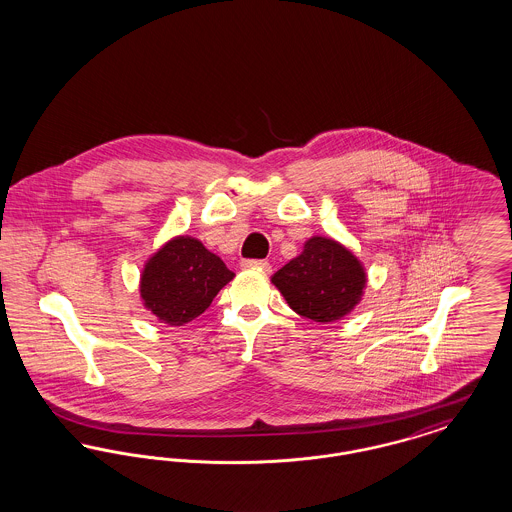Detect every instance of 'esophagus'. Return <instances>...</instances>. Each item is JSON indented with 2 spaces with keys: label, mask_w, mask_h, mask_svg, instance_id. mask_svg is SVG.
Here are the masks:
<instances>
[{
  "label": "esophagus",
  "mask_w": 512,
  "mask_h": 512,
  "mask_svg": "<svg viewBox=\"0 0 512 512\" xmlns=\"http://www.w3.org/2000/svg\"><path fill=\"white\" fill-rule=\"evenodd\" d=\"M242 268H249V270H261V272H270V265L267 261H242Z\"/></svg>",
  "instance_id": "obj_1"
}]
</instances>
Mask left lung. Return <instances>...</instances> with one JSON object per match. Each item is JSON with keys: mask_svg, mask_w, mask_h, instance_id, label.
Returning a JSON list of instances; mask_svg holds the SVG:
<instances>
[{"mask_svg": "<svg viewBox=\"0 0 512 512\" xmlns=\"http://www.w3.org/2000/svg\"><path fill=\"white\" fill-rule=\"evenodd\" d=\"M270 282L297 315L328 324L355 311L368 276L351 249L334 238L313 236L301 255L274 272Z\"/></svg>", "mask_w": 512, "mask_h": 512, "instance_id": "obj_1", "label": "left lung"}]
</instances>
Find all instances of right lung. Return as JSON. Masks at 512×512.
Instances as JSON below:
<instances>
[{
	"mask_svg": "<svg viewBox=\"0 0 512 512\" xmlns=\"http://www.w3.org/2000/svg\"><path fill=\"white\" fill-rule=\"evenodd\" d=\"M234 276L197 238L174 236L149 255L140 274V299L159 322L184 326L203 315Z\"/></svg>",
	"mask_w": 512,
	"mask_h": 512,
	"instance_id": "right-lung-1",
	"label": "right lung"
}]
</instances>
